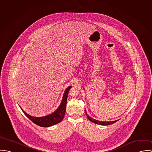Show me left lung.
Wrapping results in <instances>:
<instances>
[{
	"mask_svg": "<svg viewBox=\"0 0 152 152\" xmlns=\"http://www.w3.org/2000/svg\"><path fill=\"white\" fill-rule=\"evenodd\" d=\"M85 112H86V115H87V118H88V119H89L91 122H93V123H94V124H98V125H105V126H106V125H109L113 124L116 122L117 121H118V120H116V121H108V122H106V121L104 122V121H98V120L94 119L92 118L91 117H90V116L87 114L86 110H85Z\"/></svg>",
	"mask_w": 152,
	"mask_h": 152,
	"instance_id": "obj_1",
	"label": "left lung"
}]
</instances>
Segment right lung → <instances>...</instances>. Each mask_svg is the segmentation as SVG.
I'll list each match as a JSON object with an SVG mask.
<instances>
[{
  "label": "right lung",
  "mask_w": 152,
  "mask_h": 152,
  "mask_svg": "<svg viewBox=\"0 0 152 152\" xmlns=\"http://www.w3.org/2000/svg\"><path fill=\"white\" fill-rule=\"evenodd\" d=\"M71 86H69L66 89L63 94V99L61 102L60 105L54 112L49 114L48 115L42 116V117H34L32 116L27 113H26L23 109L20 107L22 111L24 113V115L33 123L36 124L38 126L41 127H50L53 125H55L60 122L62 121L64 117L65 110H66V100L68 98V92L69 89L71 88Z\"/></svg>",
  "instance_id": "1"
}]
</instances>
